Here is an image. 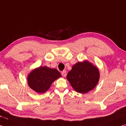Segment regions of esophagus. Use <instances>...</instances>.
I'll return each instance as SVG.
<instances>
[{
	"label": "esophagus",
	"mask_w": 126,
	"mask_h": 126,
	"mask_svg": "<svg viewBox=\"0 0 126 126\" xmlns=\"http://www.w3.org/2000/svg\"><path fill=\"white\" fill-rule=\"evenodd\" d=\"M62 75L63 77H65V76H66L67 73H66V72H65V71H63L62 72Z\"/></svg>",
	"instance_id": "obj_1"
}]
</instances>
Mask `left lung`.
I'll return each mask as SVG.
<instances>
[{
    "mask_svg": "<svg viewBox=\"0 0 126 126\" xmlns=\"http://www.w3.org/2000/svg\"><path fill=\"white\" fill-rule=\"evenodd\" d=\"M100 79L99 70L87 60L78 62L68 73L67 79L79 93L86 94L95 88Z\"/></svg>",
    "mask_w": 126,
    "mask_h": 126,
    "instance_id": "1",
    "label": "left lung"
}]
</instances>
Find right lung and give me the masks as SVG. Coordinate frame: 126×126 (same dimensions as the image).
I'll use <instances>...</instances> for the list:
<instances>
[{
    "label": "right lung",
    "mask_w": 126,
    "mask_h": 126,
    "mask_svg": "<svg viewBox=\"0 0 126 126\" xmlns=\"http://www.w3.org/2000/svg\"><path fill=\"white\" fill-rule=\"evenodd\" d=\"M61 77L57 69L40 66L32 70L27 79L28 85L31 89L37 93L43 94L48 90L54 81Z\"/></svg>",
    "instance_id": "add662e5"
}]
</instances>
